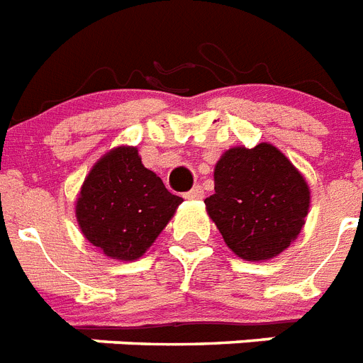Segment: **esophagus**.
I'll return each instance as SVG.
<instances>
[{
	"label": "esophagus",
	"instance_id": "obj_1",
	"mask_svg": "<svg viewBox=\"0 0 363 363\" xmlns=\"http://www.w3.org/2000/svg\"><path fill=\"white\" fill-rule=\"evenodd\" d=\"M202 196H204V189H202L200 185H195L193 189L185 193V199H189V200H200Z\"/></svg>",
	"mask_w": 363,
	"mask_h": 363
}]
</instances>
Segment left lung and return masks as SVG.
Wrapping results in <instances>:
<instances>
[{
    "instance_id": "8db88e82",
    "label": "left lung",
    "mask_w": 363,
    "mask_h": 363,
    "mask_svg": "<svg viewBox=\"0 0 363 363\" xmlns=\"http://www.w3.org/2000/svg\"><path fill=\"white\" fill-rule=\"evenodd\" d=\"M206 211L232 253L262 262L283 253L306 225L311 189L279 147L234 146L213 168Z\"/></svg>"
}]
</instances>
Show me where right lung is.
<instances>
[{
  "label": "right lung",
  "mask_w": 363,
  "mask_h": 363,
  "mask_svg": "<svg viewBox=\"0 0 363 363\" xmlns=\"http://www.w3.org/2000/svg\"><path fill=\"white\" fill-rule=\"evenodd\" d=\"M182 202L142 164L138 147L118 146L91 167L74 213L91 245L108 259L131 262L152 247Z\"/></svg>",
  "instance_id": "right-lung-1"
}]
</instances>
